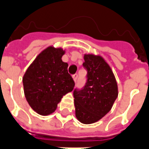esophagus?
<instances>
[{
	"instance_id": "34e87169",
	"label": "esophagus",
	"mask_w": 149,
	"mask_h": 149,
	"mask_svg": "<svg viewBox=\"0 0 149 149\" xmlns=\"http://www.w3.org/2000/svg\"><path fill=\"white\" fill-rule=\"evenodd\" d=\"M72 78H73V80H74L75 82H77V78H78V75L77 74L72 75Z\"/></svg>"
}]
</instances>
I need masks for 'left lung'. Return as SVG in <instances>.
I'll return each mask as SVG.
<instances>
[{
  "mask_svg": "<svg viewBox=\"0 0 149 149\" xmlns=\"http://www.w3.org/2000/svg\"><path fill=\"white\" fill-rule=\"evenodd\" d=\"M84 59L87 82L83 88L73 91L75 111L80 122L91 124L111 111L118 91L114 73L101 56L84 54Z\"/></svg>",
  "mask_w": 149,
  "mask_h": 149,
  "instance_id": "8db88e82",
  "label": "left lung"
}]
</instances>
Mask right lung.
<instances>
[{
	"label": "right lung",
	"instance_id": "obj_1",
	"mask_svg": "<svg viewBox=\"0 0 149 149\" xmlns=\"http://www.w3.org/2000/svg\"><path fill=\"white\" fill-rule=\"evenodd\" d=\"M62 48L47 47L30 65L23 77L24 95L30 107L40 115L54 112L75 83L68 72V64L61 60Z\"/></svg>",
	"mask_w": 149,
	"mask_h": 149
}]
</instances>
